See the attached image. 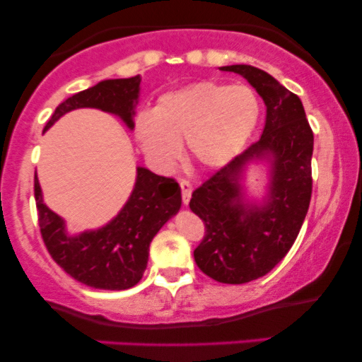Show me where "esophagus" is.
Listing matches in <instances>:
<instances>
[{
	"label": "esophagus",
	"instance_id": "1",
	"mask_svg": "<svg viewBox=\"0 0 362 362\" xmlns=\"http://www.w3.org/2000/svg\"><path fill=\"white\" fill-rule=\"evenodd\" d=\"M180 189H182V202L187 206L189 204L190 197H192V184H190L189 180H185V178H182Z\"/></svg>",
	"mask_w": 362,
	"mask_h": 362
}]
</instances>
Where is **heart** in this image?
<instances>
[{"mask_svg": "<svg viewBox=\"0 0 362 362\" xmlns=\"http://www.w3.org/2000/svg\"><path fill=\"white\" fill-rule=\"evenodd\" d=\"M260 100L247 85L202 81L161 95L134 124L139 148L156 167H172L180 143L197 165L218 168L242 151L259 122Z\"/></svg>", "mask_w": 362, "mask_h": 362, "instance_id": "b5f03b06", "label": "heart"}]
</instances>
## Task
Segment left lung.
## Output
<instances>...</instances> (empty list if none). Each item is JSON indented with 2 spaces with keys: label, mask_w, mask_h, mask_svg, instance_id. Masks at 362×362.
Wrapping results in <instances>:
<instances>
[{
  "label": "left lung",
  "mask_w": 362,
  "mask_h": 362,
  "mask_svg": "<svg viewBox=\"0 0 362 362\" xmlns=\"http://www.w3.org/2000/svg\"><path fill=\"white\" fill-rule=\"evenodd\" d=\"M242 74L267 107L260 139L192 192L190 209L206 224L194 250L197 267L223 284H245L271 272L298 238L311 199L313 131L298 95L271 74L248 64L223 66ZM272 163L268 197L248 205L241 194L248 163Z\"/></svg>",
  "instance_id": "obj_1"
}]
</instances>
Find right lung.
I'll return each instance as SVG.
<instances>
[{
    "label": "right lung",
    "mask_w": 362,
    "mask_h": 362,
    "mask_svg": "<svg viewBox=\"0 0 362 362\" xmlns=\"http://www.w3.org/2000/svg\"><path fill=\"white\" fill-rule=\"evenodd\" d=\"M141 76L103 80L66 98L44 131L74 109H100L117 115L134 129V107L139 98ZM40 235L49 253L66 274L95 289L122 291L136 286L148 265L149 243L160 228L182 206L180 187L173 178L160 177L138 167L134 189L120 213L98 230L68 235L64 219L44 204L42 190L34 184Z\"/></svg>",
    "instance_id": "1"
}]
</instances>
